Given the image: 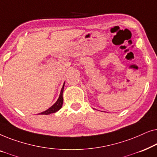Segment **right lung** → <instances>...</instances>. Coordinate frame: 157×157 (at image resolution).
<instances>
[{
	"label": "right lung",
	"instance_id": "obj_1",
	"mask_svg": "<svg viewBox=\"0 0 157 157\" xmlns=\"http://www.w3.org/2000/svg\"><path fill=\"white\" fill-rule=\"evenodd\" d=\"M64 84H65V82H64L63 87L61 90V93H60V96L58 100L56 101V102L52 106H51L48 109H47L46 111H43V112L40 113L39 114H45V115H48L50 113H56V111L59 110L62 107V105H63V89H64Z\"/></svg>",
	"mask_w": 157,
	"mask_h": 157
}]
</instances>
